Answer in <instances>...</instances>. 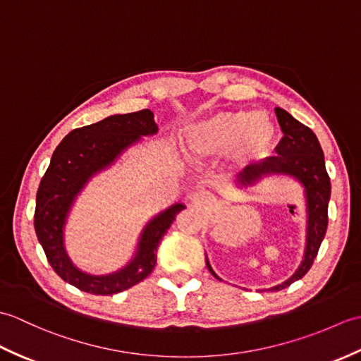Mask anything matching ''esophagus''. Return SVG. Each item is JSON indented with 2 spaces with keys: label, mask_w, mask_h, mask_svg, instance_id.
I'll list each match as a JSON object with an SVG mask.
<instances>
[{
  "label": "esophagus",
  "mask_w": 361,
  "mask_h": 361,
  "mask_svg": "<svg viewBox=\"0 0 361 361\" xmlns=\"http://www.w3.org/2000/svg\"><path fill=\"white\" fill-rule=\"evenodd\" d=\"M212 202H214V197L209 192H206V190H198V192L192 195V203L195 206H200V208L212 204Z\"/></svg>",
  "instance_id": "esophagus-1"
}]
</instances>
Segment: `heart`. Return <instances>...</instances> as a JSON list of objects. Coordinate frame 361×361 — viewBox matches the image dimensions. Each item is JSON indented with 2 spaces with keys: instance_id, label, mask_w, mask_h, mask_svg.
Segmentation results:
<instances>
[{
  "instance_id": "obj_1",
  "label": "heart",
  "mask_w": 361,
  "mask_h": 361,
  "mask_svg": "<svg viewBox=\"0 0 361 361\" xmlns=\"http://www.w3.org/2000/svg\"><path fill=\"white\" fill-rule=\"evenodd\" d=\"M278 141V127L270 114L248 110H221L185 128V152L189 159L204 163L228 155V164L242 171L264 159Z\"/></svg>"
}]
</instances>
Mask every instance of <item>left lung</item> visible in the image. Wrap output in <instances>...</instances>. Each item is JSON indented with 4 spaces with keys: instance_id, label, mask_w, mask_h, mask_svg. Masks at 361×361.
Wrapping results in <instances>:
<instances>
[{
    "instance_id": "left-lung-1",
    "label": "left lung",
    "mask_w": 361,
    "mask_h": 361,
    "mask_svg": "<svg viewBox=\"0 0 361 361\" xmlns=\"http://www.w3.org/2000/svg\"><path fill=\"white\" fill-rule=\"evenodd\" d=\"M274 111L283 133L276 147L278 157H270L260 161L259 164L247 167L242 178L235 183L237 188L248 189L259 185L268 176H288L302 186L305 208L304 256L296 271L287 281L271 287V291L287 288L290 283L301 279L310 270L319 245L326 235L329 221L327 208L331 200V178L326 172L324 153L317 135L283 109L276 106ZM206 267L214 278L221 281L220 276L212 270L208 256H206Z\"/></svg>"
}]
</instances>
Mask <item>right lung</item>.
<instances>
[{"instance_id": "add662e5", "label": "right lung", "mask_w": 361, "mask_h": 361, "mask_svg": "<svg viewBox=\"0 0 361 361\" xmlns=\"http://www.w3.org/2000/svg\"><path fill=\"white\" fill-rule=\"evenodd\" d=\"M158 133L150 110L111 114L102 121L68 133L54 150L48 171L40 181L35 200L34 226L52 270L65 282L91 295H116L152 273L157 250L176 214L186 208L175 203L152 217L140 234L128 262L116 271L93 274L75 267L65 247V228L73 206L96 175L110 169L124 153Z\"/></svg>"}]
</instances>
